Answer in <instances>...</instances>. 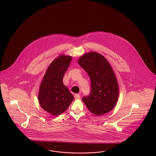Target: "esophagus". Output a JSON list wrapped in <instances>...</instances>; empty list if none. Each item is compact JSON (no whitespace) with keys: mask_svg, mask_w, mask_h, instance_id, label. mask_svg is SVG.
I'll return each instance as SVG.
<instances>
[{"mask_svg":"<svg viewBox=\"0 0 156 156\" xmlns=\"http://www.w3.org/2000/svg\"><path fill=\"white\" fill-rule=\"evenodd\" d=\"M80 95L79 94H74V98H75L76 99L80 98Z\"/></svg>","mask_w":156,"mask_h":156,"instance_id":"esophagus-1","label":"esophagus"}]
</instances>
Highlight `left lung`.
I'll list each match as a JSON object with an SVG mask.
<instances>
[{"instance_id": "8db88e82", "label": "left lung", "mask_w": 156, "mask_h": 156, "mask_svg": "<svg viewBox=\"0 0 156 156\" xmlns=\"http://www.w3.org/2000/svg\"><path fill=\"white\" fill-rule=\"evenodd\" d=\"M78 63L88 74L91 82L89 96L82 98L91 113L99 116L113 109L119 95L118 81L109 62L101 54L87 52Z\"/></svg>"}]
</instances>
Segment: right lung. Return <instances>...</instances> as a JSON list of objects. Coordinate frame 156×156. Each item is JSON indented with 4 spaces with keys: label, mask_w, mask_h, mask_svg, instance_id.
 I'll return each instance as SVG.
<instances>
[{
    "label": "right lung",
    "mask_w": 156,
    "mask_h": 156,
    "mask_svg": "<svg viewBox=\"0 0 156 156\" xmlns=\"http://www.w3.org/2000/svg\"><path fill=\"white\" fill-rule=\"evenodd\" d=\"M72 57L61 54L50 64L43 77L38 93L41 108L53 116L65 112L74 96L63 83V77Z\"/></svg>",
    "instance_id": "add662e5"
}]
</instances>
